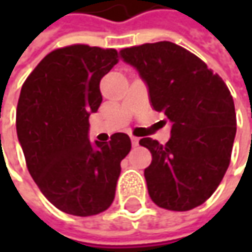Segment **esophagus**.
Here are the masks:
<instances>
[{"label":"esophagus","mask_w":252,"mask_h":252,"mask_svg":"<svg viewBox=\"0 0 252 252\" xmlns=\"http://www.w3.org/2000/svg\"><path fill=\"white\" fill-rule=\"evenodd\" d=\"M130 140H131V144H133L134 147H136V146H139V139H137V137H134V136H131Z\"/></svg>","instance_id":"obj_1"}]
</instances>
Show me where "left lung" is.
<instances>
[{"label":"left lung","instance_id":"obj_1","mask_svg":"<svg viewBox=\"0 0 252 252\" xmlns=\"http://www.w3.org/2000/svg\"><path fill=\"white\" fill-rule=\"evenodd\" d=\"M121 59L137 70L153 108L172 123L165 144L151 137L139 141L153 157L144 169L151 200L177 212L196 208L212 196L230 164L237 122L227 85L171 42L127 47Z\"/></svg>","mask_w":252,"mask_h":252}]
</instances>
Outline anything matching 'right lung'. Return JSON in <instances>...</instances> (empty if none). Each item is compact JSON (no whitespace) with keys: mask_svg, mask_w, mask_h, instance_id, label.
Instances as JSON below:
<instances>
[{"mask_svg":"<svg viewBox=\"0 0 252 252\" xmlns=\"http://www.w3.org/2000/svg\"><path fill=\"white\" fill-rule=\"evenodd\" d=\"M118 63L115 49L74 44L49 53L22 85L16 134L29 174L64 213L94 216L109 208L131 149L125 133L90 141L91 113L102 102L99 83Z\"/></svg>","mask_w":252,"mask_h":252,"instance_id":"add662e5","label":"right lung"}]
</instances>
